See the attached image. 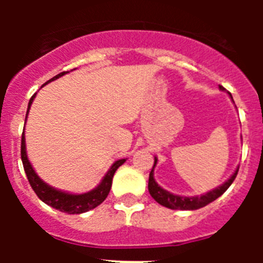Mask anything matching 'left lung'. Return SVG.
I'll list each match as a JSON object with an SVG mask.
<instances>
[{
  "instance_id": "obj_1",
  "label": "left lung",
  "mask_w": 263,
  "mask_h": 263,
  "mask_svg": "<svg viewBox=\"0 0 263 263\" xmlns=\"http://www.w3.org/2000/svg\"><path fill=\"white\" fill-rule=\"evenodd\" d=\"M220 89H224V88L220 87ZM229 96L232 97V95L229 93ZM157 162L158 159L154 158V166H153L152 173H150V176H148V192H150L152 197L157 201V203H159L160 205L166 206V208H170V210L194 211L199 210V208H203L206 204L212 203V201H215L217 197L221 196V195L227 191L228 188L231 187V184L233 183L234 179H236L237 173H238V167H237V170L233 173V175L228 179L227 182L222 183L221 185H218L217 188H215L212 191L201 195V196H179V195H174L171 194V192L163 190V188L160 187V185L155 182L154 167L157 166Z\"/></svg>"
}]
</instances>
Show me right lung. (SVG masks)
I'll list each match as a JSON object with an SVG mask.
<instances>
[{
	"label": "right lung",
	"instance_id": "add662e5",
	"mask_svg": "<svg viewBox=\"0 0 263 263\" xmlns=\"http://www.w3.org/2000/svg\"><path fill=\"white\" fill-rule=\"evenodd\" d=\"M67 72H60L59 75L53 76L51 80H48L47 83L52 80H57L60 76L66 75ZM46 83V84H47ZM36 96V93L32 95V97L29 101V106H27L26 111V118L29 115L30 106L32 104V100ZM21 158H22L23 168H25V173H26L27 179H29V183L31 185V188L34 190V192L36 194V196L41 199L43 203H46L47 205L52 206L55 210L60 211V212L71 213V215H76V213H84L88 211L93 210L97 205L103 203L106 199V196L109 195V191L111 188V179L113 175L117 171L118 167L121 164H124L126 162V159H118L116 160L115 163L111 164L110 168L108 170V173L105 174V176L103 178L101 183L97 185L96 188H93L92 191L85 192V194H68V192H63L57 190V188L51 187L47 183H45L36 175V173L32 168L31 163L29 162V158L26 154V141H25V132L22 133V142H21Z\"/></svg>",
	"mask_w": 263,
	"mask_h": 263
}]
</instances>
